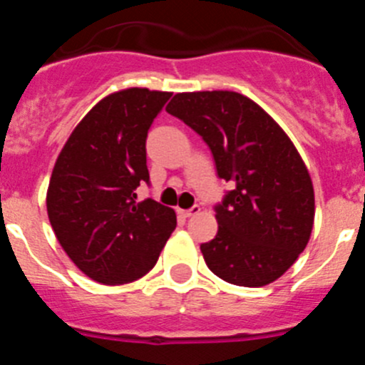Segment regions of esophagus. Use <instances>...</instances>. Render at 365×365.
Wrapping results in <instances>:
<instances>
[{
  "mask_svg": "<svg viewBox=\"0 0 365 365\" xmlns=\"http://www.w3.org/2000/svg\"><path fill=\"white\" fill-rule=\"evenodd\" d=\"M199 212H201V208H199V206H192L190 210H182V208H179V210H177V214L182 215V217H192V215H197Z\"/></svg>",
  "mask_w": 365,
  "mask_h": 365,
  "instance_id": "esophagus-1",
  "label": "esophagus"
}]
</instances>
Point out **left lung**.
Wrapping results in <instances>:
<instances>
[{
  "label": "left lung",
  "mask_w": 365,
  "mask_h": 365,
  "mask_svg": "<svg viewBox=\"0 0 365 365\" xmlns=\"http://www.w3.org/2000/svg\"><path fill=\"white\" fill-rule=\"evenodd\" d=\"M166 111L205 138L217 175L235 185L215 208L217 235L201 245L208 269L240 287L282 278L314 225L312 180L289 135L235 91L177 93Z\"/></svg>",
  "instance_id": "obj_1"
}]
</instances>
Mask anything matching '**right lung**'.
<instances>
[{
    "mask_svg": "<svg viewBox=\"0 0 365 365\" xmlns=\"http://www.w3.org/2000/svg\"><path fill=\"white\" fill-rule=\"evenodd\" d=\"M170 96L146 87L104 96L54 163L45 199L51 227L74 265L102 285L146 276L177 227L172 208L137 202L135 193L150 182L148 130Z\"/></svg>",
    "mask_w": 365,
    "mask_h": 365,
    "instance_id": "add662e5",
    "label": "right lung"
}]
</instances>
